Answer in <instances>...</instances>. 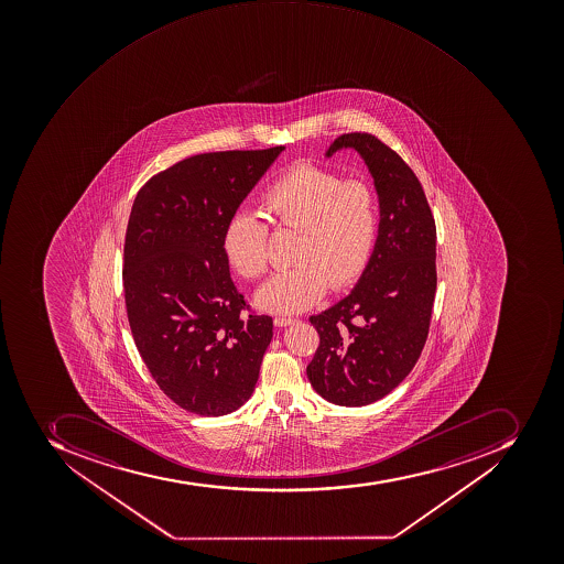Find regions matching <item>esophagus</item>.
Instances as JSON below:
<instances>
[{
    "instance_id": "1",
    "label": "esophagus",
    "mask_w": 564,
    "mask_h": 564,
    "mask_svg": "<svg viewBox=\"0 0 564 564\" xmlns=\"http://www.w3.org/2000/svg\"><path fill=\"white\" fill-rule=\"evenodd\" d=\"M292 324H295V319L286 318V316H275L274 318L275 327H289Z\"/></svg>"
}]
</instances>
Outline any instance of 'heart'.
<instances>
[{"mask_svg":"<svg viewBox=\"0 0 564 564\" xmlns=\"http://www.w3.org/2000/svg\"><path fill=\"white\" fill-rule=\"evenodd\" d=\"M275 227L299 231L292 262L254 293L260 310L302 313L324 297L328 284L346 289L362 275L378 236V202L371 186L346 181L311 163L281 174L262 197ZM225 254L248 280L267 269V227L251 213H236L225 225Z\"/></svg>","mask_w":564,"mask_h":564,"instance_id":"heart-1","label":"heart"}]
</instances>
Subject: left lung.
<instances>
[{
  "label": "left lung",
  "instance_id": "8db88e82",
  "mask_svg": "<svg viewBox=\"0 0 564 564\" xmlns=\"http://www.w3.org/2000/svg\"><path fill=\"white\" fill-rule=\"evenodd\" d=\"M346 149L371 174L380 224L354 290L310 318L319 346L307 378L325 401L357 408L392 392L422 354L436 293V225L424 189L398 153L372 135L348 133L325 158Z\"/></svg>",
  "mask_w": 564,
  "mask_h": 564
}]
</instances>
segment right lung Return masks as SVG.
Here are the masks:
<instances>
[{"label": "right lung", "instance_id": "right-lung-1", "mask_svg": "<svg viewBox=\"0 0 564 564\" xmlns=\"http://www.w3.org/2000/svg\"><path fill=\"white\" fill-rule=\"evenodd\" d=\"M284 145L197 154L137 193L122 284L140 357L158 387L195 415L239 410L253 393L272 318L240 316L225 225Z\"/></svg>", "mask_w": 564, "mask_h": 564}]
</instances>
